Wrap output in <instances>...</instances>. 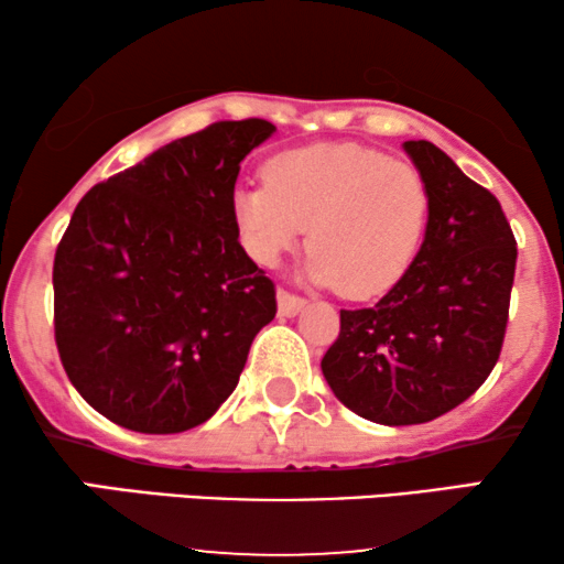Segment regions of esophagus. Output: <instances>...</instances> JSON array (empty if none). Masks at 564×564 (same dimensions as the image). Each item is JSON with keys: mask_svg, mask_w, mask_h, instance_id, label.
<instances>
[{"mask_svg": "<svg viewBox=\"0 0 564 564\" xmlns=\"http://www.w3.org/2000/svg\"><path fill=\"white\" fill-rule=\"evenodd\" d=\"M276 307H280V315H288V318H292V315H297L305 307V297L292 295V292H288V290H280L276 292Z\"/></svg>", "mask_w": 564, "mask_h": 564, "instance_id": "esophagus-1", "label": "esophagus"}]
</instances>
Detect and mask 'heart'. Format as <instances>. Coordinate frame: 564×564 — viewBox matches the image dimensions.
<instances>
[{"label": "heart", "instance_id": "b5f03b06", "mask_svg": "<svg viewBox=\"0 0 564 564\" xmlns=\"http://www.w3.org/2000/svg\"><path fill=\"white\" fill-rule=\"evenodd\" d=\"M243 246L274 267L305 238L307 272L346 297L369 300L403 280L429 220V189L408 161L359 143H315L264 164V184L234 195Z\"/></svg>", "mask_w": 564, "mask_h": 564}]
</instances>
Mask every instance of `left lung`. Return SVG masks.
<instances>
[{
  "label": "left lung",
  "instance_id": "1",
  "mask_svg": "<svg viewBox=\"0 0 564 564\" xmlns=\"http://www.w3.org/2000/svg\"><path fill=\"white\" fill-rule=\"evenodd\" d=\"M429 189L421 251L375 307L341 311L321 361L334 395L382 426L434 421L473 395L503 349L516 238L496 195L429 141H405Z\"/></svg>",
  "mask_w": 564,
  "mask_h": 564
}]
</instances>
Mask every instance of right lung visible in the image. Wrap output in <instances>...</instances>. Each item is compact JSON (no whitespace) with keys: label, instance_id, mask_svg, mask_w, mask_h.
Here are the masks:
<instances>
[{"label":"right lung","instance_id":"right-lung-1","mask_svg":"<svg viewBox=\"0 0 564 564\" xmlns=\"http://www.w3.org/2000/svg\"><path fill=\"white\" fill-rule=\"evenodd\" d=\"M267 120H220L91 187L53 259L61 365L105 419L180 434L236 390L274 282L238 241L234 189Z\"/></svg>","mask_w":564,"mask_h":564}]
</instances>
